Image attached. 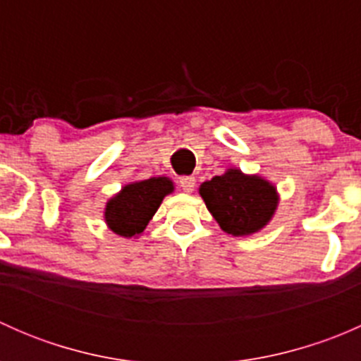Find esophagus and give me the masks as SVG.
<instances>
[{"label": "esophagus", "instance_id": "34e87169", "mask_svg": "<svg viewBox=\"0 0 361 361\" xmlns=\"http://www.w3.org/2000/svg\"><path fill=\"white\" fill-rule=\"evenodd\" d=\"M180 187L183 188V192H192L195 187V178L192 176H183L180 180Z\"/></svg>", "mask_w": 361, "mask_h": 361}]
</instances>
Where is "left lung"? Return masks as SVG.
Returning <instances> with one entry per match:
<instances>
[{
    "label": "left lung",
    "instance_id": "1",
    "mask_svg": "<svg viewBox=\"0 0 361 361\" xmlns=\"http://www.w3.org/2000/svg\"><path fill=\"white\" fill-rule=\"evenodd\" d=\"M199 194L220 228L232 235H250L269 224L278 207L274 185L239 169L204 181Z\"/></svg>",
    "mask_w": 361,
    "mask_h": 361
}]
</instances>
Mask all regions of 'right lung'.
<instances>
[{
    "instance_id": "add662e5",
    "label": "right lung",
    "mask_w": 361,
    "mask_h": 361,
    "mask_svg": "<svg viewBox=\"0 0 361 361\" xmlns=\"http://www.w3.org/2000/svg\"><path fill=\"white\" fill-rule=\"evenodd\" d=\"M173 190V181L164 176L126 185L120 194L108 201L104 220L115 234L123 238L140 235L159 209L162 199Z\"/></svg>"
}]
</instances>
